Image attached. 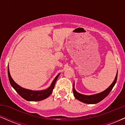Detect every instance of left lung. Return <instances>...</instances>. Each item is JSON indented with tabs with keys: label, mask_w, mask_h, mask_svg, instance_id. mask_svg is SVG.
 Returning a JSON list of instances; mask_svg holds the SVG:
<instances>
[{
	"label": "left lung",
	"mask_w": 125,
	"mask_h": 125,
	"mask_svg": "<svg viewBox=\"0 0 125 125\" xmlns=\"http://www.w3.org/2000/svg\"><path fill=\"white\" fill-rule=\"evenodd\" d=\"M117 72L116 75L115 79L113 83L110 85V86L107 88L105 90H104L102 92H100L99 94H92V95H84L78 93L76 92V90L74 89V83L73 85V95L74 97L77 100H80L81 102L87 104H96L97 103H99V102L102 101L109 94L110 92L112 89H113V86L115 84L116 82L117 81Z\"/></svg>",
	"instance_id": "obj_1"
}]
</instances>
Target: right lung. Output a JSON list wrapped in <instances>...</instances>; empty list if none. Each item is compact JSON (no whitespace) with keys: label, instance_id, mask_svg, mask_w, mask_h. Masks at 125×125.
I'll return each mask as SVG.
<instances>
[{"label":"right lung","instance_id":"1","mask_svg":"<svg viewBox=\"0 0 125 125\" xmlns=\"http://www.w3.org/2000/svg\"><path fill=\"white\" fill-rule=\"evenodd\" d=\"M8 73L9 79L10 83L11 86L13 87L14 89L18 92V94L21 97H23L24 99L28 100V101H40V100L45 99L47 97L49 96L52 93L54 87V85H55L56 82L60 74V73H59L56 76L53 81L51 85L50 86V87H48L46 89L43 90H31L21 87L13 80L10 76V74L9 66L8 68Z\"/></svg>","mask_w":125,"mask_h":125}]
</instances>
